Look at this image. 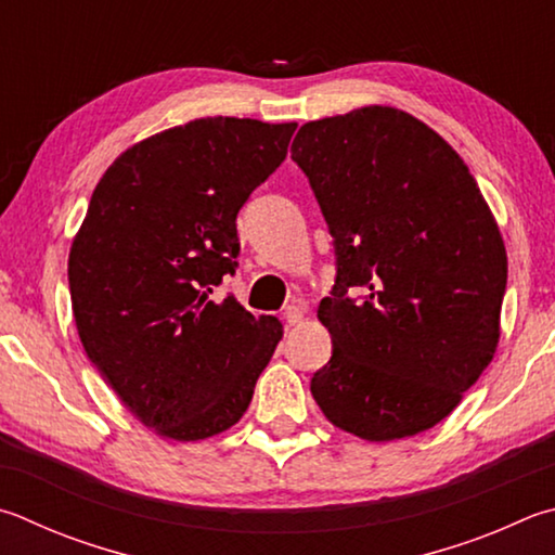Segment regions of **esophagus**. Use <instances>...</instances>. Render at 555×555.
<instances>
[{
    "label": "esophagus",
    "instance_id": "1",
    "mask_svg": "<svg viewBox=\"0 0 555 555\" xmlns=\"http://www.w3.org/2000/svg\"><path fill=\"white\" fill-rule=\"evenodd\" d=\"M304 318H306V310L298 308V306H288V308L284 310V320H286L288 327L300 325V322H304Z\"/></svg>",
    "mask_w": 555,
    "mask_h": 555
}]
</instances>
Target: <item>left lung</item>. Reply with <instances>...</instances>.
Instances as JSON below:
<instances>
[{
  "label": "left lung",
  "instance_id": "8db88e82",
  "mask_svg": "<svg viewBox=\"0 0 555 555\" xmlns=\"http://www.w3.org/2000/svg\"><path fill=\"white\" fill-rule=\"evenodd\" d=\"M304 169L337 279L320 300L332 357L310 380L332 425L366 441L451 415L500 341L507 251L476 179L444 138L392 106L300 126ZM364 287L365 298H348Z\"/></svg>",
  "mask_w": 555,
  "mask_h": 555
}]
</instances>
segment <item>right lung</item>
Returning <instances> with one entry per match:
<instances>
[{
    "mask_svg": "<svg viewBox=\"0 0 555 555\" xmlns=\"http://www.w3.org/2000/svg\"><path fill=\"white\" fill-rule=\"evenodd\" d=\"M296 124L196 118L128 147L89 201L67 261L79 339L120 402L159 437L240 422L284 337L235 296L237 214L284 163Z\"/></svg>",
    "mask_w": 555,
    "mask_h": 555,
    "instance_id": "obj_1",
    "label": "right lung"
}]
</instances>
